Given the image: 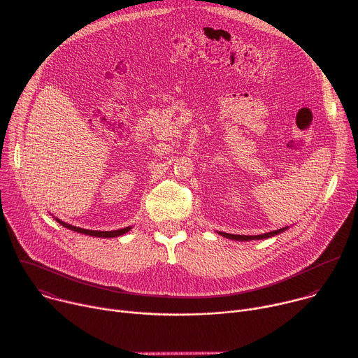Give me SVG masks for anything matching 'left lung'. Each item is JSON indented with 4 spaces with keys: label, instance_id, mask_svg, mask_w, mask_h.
<instances>
[{
    "label": "left lung",
    "instance_id": "8db88e82",
    "mask_svg": "<svg viewBox=\"0 0 358 358\" xmlns=\"http://www.w3.org/2000/svg\"><path fill=\"white\" fill-rule=\"evenodd\" d=\"M289 227H285V228H280V229H276V231H272V232H266V234H262V235H234V234H227V232H220V235L228 238V239H232V241H255V239H265V238H272L283 231H286Z\"/></svg>",
    "mask_w": 358,
    "mask_h": 358
}]
</instances>
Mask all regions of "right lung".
Here are the masks:
<instances>
[{
    "label": "right lung",
    "mask_w": 358,
    "mask_h": 358,
    "mask_svg": "<svg viewBox=\"0 0 358 358\" xmlns=\"http://www.w3.org/2000/svg\"><path fill=\"white\" fill-rule=\"evenodd\" d=\"M57 222H59L62 227L71 229V231H75V232H79V234H85V235H90V236H97V238H116V236H120L126 232H129L131 229V227H126V228H122V229H116V231H92V229H83V228H79V227H73V225H69L58 218H55Z\"/></svg>",
    "instance_id": "1"
}]
</instances>
